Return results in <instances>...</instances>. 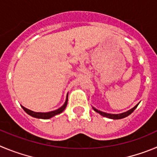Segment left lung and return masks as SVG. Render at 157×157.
I'll return each instance as SVG.
<instances>
[{
	"instance_id": "left-lung-1",
	"label": "left lung",
	"mask_w": 157,
	"mask_h": 157,
	"mask_svg": "<svg viewBox=\"0 0 157 157\" xmlns=\"http://www.w3.org/2000/svg\"><path fill=\"white\" fill-rule=\"evenodd\" d=\"M138 104H139V103H138ZM138 104H137L135 107H133V108L131 109L128 110L127 112H124V113H119V114L107 113L100 111V110L97 109H95L94 107H93V106H92V109L94 110V111H95L96 113H99L100 115L102 116V117H107V118H109V119H113V120H120V119H123V118H124V117H127L128 116H129L130 114L134 112V110L137 108V106L138 105Z\"/></svg>"
}]
</instances>
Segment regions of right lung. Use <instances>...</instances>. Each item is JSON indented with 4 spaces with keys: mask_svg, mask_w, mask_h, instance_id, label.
I'll return each mask as SVG.
<instances>
[{
    "mask_svg": "<svg viewBox=\"0 0 157 157\" xmlns=\"http://www.w3.org/2000/svg\"><path fill=\"white\" fill-rule=\"evenodd\" d=\"M67 103H68V94H67V95H66V99L64 104H63L60 108L58 109L54 110V111H51V112H48V113L34 112V111H32V110L25 108V107L22 106V105H21V106H22V108L23 109L24 111H25L27 114H29V116H31V117H35V118H38V119L46 120V119H50V118H52V117H55V116L63 113V111H64L65 109H66V105H67Z\"/></svg>",
    "mask_w": 157,
    "mask_h": 157,
    "instance_id": "right-lung-1",
    "label": "right lung"
}]
</instances>
